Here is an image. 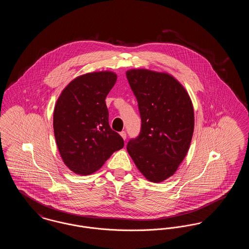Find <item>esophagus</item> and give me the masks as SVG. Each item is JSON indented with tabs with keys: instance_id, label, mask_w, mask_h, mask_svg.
<instances>
[{
	"instance_id": "esophagus-1",
	"label": "esophagus",
	"mask_w": 249,
	"mask_h": 249,
	"mask_svg": "<svg viewBox=\"0 0 249 249\" xmlns=\"http://www.w3.org/2000/svg\"><path fill=\"white\" fill-rule=\"evenodd\" d=\"M120 135H121V137H122L124 140H126V139H127V134H126V132H125L124 130L120 132Z\"/></svg>"
}]
</instances>
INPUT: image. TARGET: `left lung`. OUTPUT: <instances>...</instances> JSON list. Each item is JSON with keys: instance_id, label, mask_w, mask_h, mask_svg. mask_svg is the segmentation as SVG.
I'll list each match as a JSON object with an SVG mask.
<instances>
[{"instance_id": "1", "label": "left lung", "mask_w": 249, "mask_h": 249, "mask_svg": "<svg viewBox=\"0 0 249 249\" xmlns=\"http://www.w3.org/2000/svg\"><path fill=\"white\" fill-rule=\"evenodd\" d=\"M142 120L127 150L142 176L160 183L172 177L188 153L194 130L193 106L185 88L169 73L126 72Z\"/></svg>"}]
</instances>
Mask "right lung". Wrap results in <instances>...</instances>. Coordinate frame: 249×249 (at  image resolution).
I'll use <instances>...</instances> for the list:
<instances>
[{"label": "right lung", "instance_id": "right-lung-1", "mask_svg": "<svg viewBox=\"0 0 249 249\" xmlns=\"http://www.w3.org/2000/svg\"><path fill=\"white\" fill-rule=\"evenodd\" d=\"M117 78L109 71L77 76L56 103L53 128L57 146L65 165L77 175L94 173L124 146L122 137L109 126L106 104Z\"/></svg>", "mask_w": 249, "mask_h": 249}]
</instances>
